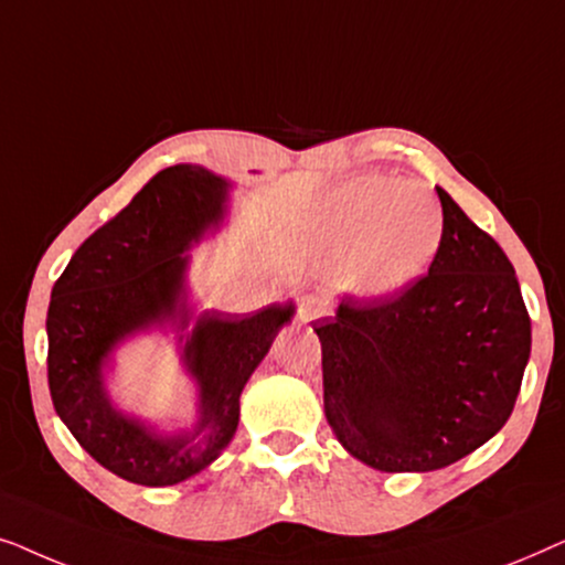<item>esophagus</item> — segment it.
I'll return each instance as SVG.
<instances>
[{"label": "esophagus", "instance_id": "obj_1", "mask_svg": "<svg viewBox=\"0 0 565 565\" xmlns=\"http://www.w3.org/2000/svg\"><path fill=\"white\" fill-rule=\"evenodd\" d=\"M296 316H298V321H303V323L321 319V316H323V308H321V303H319V298H313V296H303V298H298Z\"/></svg>", "mask_w": 565, "mask_h": 565}]
</instances>
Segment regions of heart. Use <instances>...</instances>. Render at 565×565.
<instances>
[{"instance_id":"obj_1","label":"heart","mask_w":565,"mask_h":565,"mask_svg":"<svg viewBox=\"0 0 565 565\" xmlns=\"http://www.w3.org/2000/svg\"><path fill=\"white\" fill-rule=\"evenodd\" d=\"M298 238L306 257L339 273L354 296L385 298L427 275L443 238V211L427 184L360 177L313 203Z\"/></svg>"}]
</instances>
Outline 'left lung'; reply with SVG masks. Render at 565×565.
I'll use <instances>...</instances> for the list:
<instances>
[{"instance_id":"left-lung-1","label":"left lung","mask_w":565,"mask_h":565,"mask_svg":"<svg viewBox=\"0 0 565 565\" xmlns=\"http://www.w3.org/2000/svg\"><path fill=\"white\" fill-rule=\"evenodd\" d=\"M443 238L429 273L385 298L347 296L313 321L323 412L354 458L429 473L504 427L530 358V313L501 246L437 188Z\"/></svg>"}]
</instances>
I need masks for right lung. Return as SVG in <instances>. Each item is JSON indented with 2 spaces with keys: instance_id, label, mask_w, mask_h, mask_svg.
Returning <instances> with one entry per match:
<instances>
[{
  "instance_id": "1",
  "label": "right lung",
  "mask_w": 565,
  "mask_h": 565,
  "mask_svg": "<svg viewBox=\"0 0 565 565\" xmlns=\"http://www.w3.org/2000/svg\"><path fill=\"white\" fill-rule=\"evenodd\" d=\"M223 200L226 182L207 169H161L74 252L53 285L45 319L53 408L99 466L130 483H180L218 458L236 431L246 381L292 316V306L198 316L182 352L200 388L198 443L153 435L115 412L103 385L107 354L122 337L157 321L180 319V329H188L182 252L221 221Z\"/></svg>"
}]
</instances>
